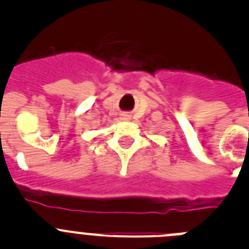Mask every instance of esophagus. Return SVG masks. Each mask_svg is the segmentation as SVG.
<instances>
[{"instance_id":"1","label":"esophagus","mask_w":249,"mask_h":249,"mask_svg":"<svg viewBox=\"0 0 249 249\" xmlns=\"http://www.w3.org/2000/svg\"><path fill=\"white\" fill-rule=\"evenodd\" d=\"M121 118H122V120H128L129 116H128V114H124V113H123L122 116H121Z\"/></svg>"}]
</instances>
